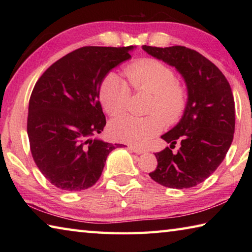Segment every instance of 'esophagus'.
<instances>
[{"label":"esophagus","mask_w":252,"mask_h":252,"mask_svg":"<svg viewBox=\"0 0 252 252\" xmlns=\"http://www.w3.org/2000/svg\"><path fill=\"white\" fill-rule=\"evenodd\" d=\"M127 148H129L131 151H133L134 153H136V155H142V153L144 152L143 149L138 148V147H134V146H129Z\"/></svg>","instance_id":"esophagus-1"}]
</instances>
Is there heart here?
I'll list each match as a JSON object with an SVG mask.
<instances>
[{
    "label": "heart",
    "mask_w": 252,
    "mask_h": 252,
    "mask_svg": "<svg viewBox=\"0 0 252 252\" xmlns=\"http://www.w3.org/2000/svg\"><path fill=\"white\" fill-rule=\"evenodd\" d=\"M129 82L136 92L151 94L147 117L125 116L110 123V133L118 141L142 146L163 129L164 123L174 125L187 108V89L177 81L172 67L160 60L140 59L126 67ZM129 85L111 72L102 81L100 101L110 116H119L126 110L130 101Z\"/></svg>",
    "instance_id": "b5f03b06"
}]
</instances>
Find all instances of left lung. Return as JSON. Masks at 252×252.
Instances as JSON below:
<instances>
[{
	"mask_svg": "<svg viewBox=\"0 0 252 252\" xmlns=\"http://www.w3.org/2000/svg\"><path fill=\"white\" fill-rule=\"evenodd\" d=\"M142 48L176 67L188 88L182 119L161 136L170 147L156 153L157 169L149 176L173 189L192 188L216 171L231 146L236 125L231 88L222 72L197 51L181 45ZM177 142L181 149L172 154Z\"/></svg>",
	"mask_w": 252,
	"mask_h": 252,
	"instance_id": "obj_1",
	"label": "left lung"
}]
</instances>
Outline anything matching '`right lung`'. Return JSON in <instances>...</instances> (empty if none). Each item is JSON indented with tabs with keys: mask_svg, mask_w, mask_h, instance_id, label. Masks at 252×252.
Listing matches in <instances>:
<instances>
[{
	"mask_svg": "<svg viewBox=\"0 0 252 252\" xmlns=\"http://www.w3.org/2000/svg\"><path fill=\"white\" fill-rule=\"evenodd\" d=\"M133 46H83L54 62L34 85L29 102L30 149L42 174L64 191L91 188L112 144L97 139L105 116L99 93L105 75L131 58Z\"/></svg>",
	"mask_w": 252,
	"mask_h": 252,
	"instance_id": "obj_1",
	"label": "right lung"
}]
</instances>
